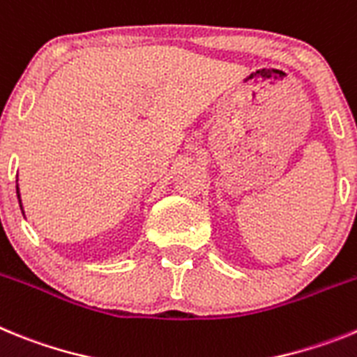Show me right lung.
<instances>
[{
  "label": "right lung",
  "instance_id": "obj_1",
  "mask_svg": "<svg viewBox=\"0 0 357 357\" xmlns=\"http://www.w3.org/2000/svg\"><path fill=\"white\" fill-rule=\"evenodd\" d=\"M15 190H17V199H20V206H21V212H23L24 215V210H23V203H21V194H20V185L15 183Z\"/></svg>",
  "mask_w": 357,
  "mask_h": 357
}]
</instances>
